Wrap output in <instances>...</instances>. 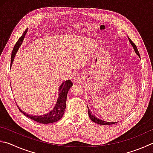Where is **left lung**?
<instances>
[{
	"label": "left lung",
	"mask_w": 153,
	"mask_h": 153,
	"mask_svg": "<svg viewBox=\"0 0 153 153\" xmlns=\"http://www.w3.org/2000/svg\"><path fill=\"white\" fill-rule=\"evenodd\" d=\"M128 39H129V41L130 42V43H131V45H132L133 48H134L135 52L137 53V54L138 55V56H139V57H140L139 52H138V49H137V46H136L135 44L132 42V41H131V39H130V38H128ZM88 110L89 117H90V118L91 119V120H92L93 122H94V123H97V124H101V125H110V124H116V123H118V122H116H116H114V123H110V122H105V121H104V120H102L101 119H99L98 118L96 117L95 116H94V115L92 114V113H91V112H90V110H89L88 107Z\"/></svg>",
	"instance_id": "obj_1"
}]
</instances>
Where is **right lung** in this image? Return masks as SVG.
Listing matches in <instances>:
<instances>
[{
	"label": "right lung",
	"instance_id": "add662e5",
	"mask_svg": "<svg viewBox=\"0 0 153 153\" xmlns=\"http://www.w3.org/2000/svg\"><path fill=\"white\" fill-rule=\"evenodd\" d=\"M27 29H27L25 30V31L23 33V35L19 39L17 42L16 43L15 47H14L12 51V54H11L10 67L11 65H12V63L13 62L14 58H15L16 52H17L19 47H20V45H21L22 41H23L25 36L26 35ZM72 85H73V84H72V82L70 81V80H67V81L63 82V84L59 86V98L57 99L56 104H55V106L53 108V109L51 111L47 112L46 114H45L35 115V116L29 115L25 112H23V111L20 110V108L18 107L19 109L25 116H26L27 117L32 119L33 120L39 123L49 124V123H55V122H57L62 118V116H63V114H64V111L66 106V99H67L68 92L69 89H70V88L72 86Z\"/></svg>",
	"mask_w": 153,
	"mask_h": 153
}]
</instances>
